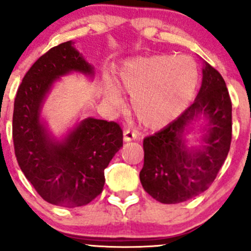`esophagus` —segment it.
Here are the masks:
<instances>
[{
	"instance_id": "34e87169",
	"label": "esophagus",
	"mask_w": 251,
	"mask_h": 251,
	"mask_svg": "<svg viewBox=\"0 0 251 251\" xmlns=\"http://www.w3.org/2000/svg\"><path fill=\"white\" fill-rule=\"evenodd\" d=\"M136 137L137 133L131 130V129H125V131H123V139H125V141H131V140H135Z\"/></svg>"
}]
</instances>
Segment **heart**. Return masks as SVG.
Returning <instances> with one entry per match:
<instances>
[{
	"instance_id": "heart-1",
	"label": "heart",
	"mask_w": 251,
	"mask_h": 251,
	"mask_svg": "<svg viewBox=\"0 0 251 251\" xmlns=\"http://www.w3.org/2000/svg\"><path fill=\"white\" fill-rule=\"evenodd\" d=\"M198 69L185 56L155 55L125 64L118 85L131 94V109L137 120L151 128L168 125L187 107L195 92ZM109 100L122 105L117 88L106 86Z\"/></svg>"
}]
</instances>
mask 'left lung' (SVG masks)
I'll use <instances>...</instances> for the list:
<instances>
[{
  "instance_id": "obj_1",
  "label": "left lung",
  "mask_w": 251,
  "mask_h": 251,
  "mask_svg": "<svg viewBox=\"0 0 251 251\" xmlns=\"http://www.w3.org/2000/svg\"><path fill=\"white\" fill-rule=\"evenodd\" d=\"M204 114L209 128L204 145L188 151L185 126ZM232 139V104L217 69L206 64L195 101L164 129L144 139V168L140 180L146 193L161 203H179L200 195L214 182L228 154Z\"/></svg>"
}]
</instances>
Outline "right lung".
Instances as JSON below:
<instances>
[{"instance_id": "right-lung-1", "label": "right lung", "mask_w": 251, "mask_h": 251, "mask_svg": "<svg viewBox=\"0 0 251 251\" xmlns=\"http://www.w3.org/2000/svg\"><path fill=\"white\" fill-rule=\"evenodd\" d=\"M53 47L32 64L19 86L13 112V142L21 171L40 198L63 207L85 206L101 194L104 170L123 146L118 123L86 118L63 142H53L39 121L40 105L57 77L69 72L93 75L73 48Z\"/></svg>"}]
</instances>
